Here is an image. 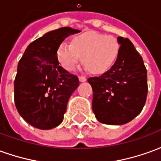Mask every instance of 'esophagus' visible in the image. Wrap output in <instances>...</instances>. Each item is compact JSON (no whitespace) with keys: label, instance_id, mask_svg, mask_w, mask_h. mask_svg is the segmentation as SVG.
Returning a JSON list of instances; mask_svg holds the SVG:
<instances>
[{"label":"esophagus","instance_id":"esophagus-1","mask_svg":"<svg viewBox=\"0 0 161 161\" xmlns=\"http://www.w3.org/2000/svg\"><path fill=\"white\" fill-rule=\"evenodd\" d=\"M78 79H79L80 82H85V81L87 80V78L85 77H83V76H80V77H78Z\"/></svg>","mask_w":161,"mask_h":161}]
</instances>
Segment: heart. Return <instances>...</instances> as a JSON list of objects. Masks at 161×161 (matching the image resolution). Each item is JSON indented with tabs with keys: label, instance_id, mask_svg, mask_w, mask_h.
Wrapping results in <instances>:
<instances>
[{
	"label": "heart",
	"instance_id": "1",
	"mask_svg": "<svg viewBox=\"0 0 161 161\" xmlns=\"http://www.w3.org/2000/svg\"><path fill=\"white\" fill-rule=\"evenodd\" d=\"M119 50L120 45L115 37L89 32L73 38L70 44L60 43L57 54L60 64L67 70H73L83 56L85 70L101 74L111 68Z\"/></svg>",
	"mask_w": 161,
	"mask_h": 161
}]
</instances>
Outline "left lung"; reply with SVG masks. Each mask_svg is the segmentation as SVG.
<instances>
[{
    "label": "left lung",
    "mask_w": 161,
    "mask_h": 161,
    "mask_svg": "<svg viewBox=\"0 0 161 161\" xmlns=\"http://www.w3.org/2000/svg\"><path fill=\"white\" fill-rule=\"evenodd\" d=\"M113 66L88 79L93 91L92 109L98 121L108 125L129 122L142 112L147 96V75L142 56L123 37Z\"/></svg>",
    "instance_id": "8db88e82"
}]
</instances>
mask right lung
I'll list each match as a JSON object with an SVG mask.
<instances>
[{"instance_id": "1", "label": "right lung", "mask_w": 161, "mask_h": 161, "mask_svg": "<svg viewBox=\"0 0 161 161\" xmlns=\"http://www.w3.org/2000/svg\"><path fill=\"white\" fill-rule=\"evenodd\" d=\"M79 32L67 26L51 31L31 43L19 61L14 103L20 116L35 128L51 129L63 121L79 80L60 66L57 50L65 38Z\"/></svg>"}]
</instances>
